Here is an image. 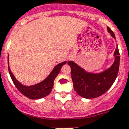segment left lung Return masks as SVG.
Here are the masks:
<instances>
[{
    "label": "left lung",
    "instance_id": "1",
    "mask_svg": "<svg viewBox=\"0 0 129 129\" xmlns=\"http://www.w3.org/2000/svg\"><path fill=\"white\" fill-rule=\"evenodd\" d=\"M108 31L112 37L116 39L115 35L109 27ZM114 55L115 61L112 65L104 72L93 74L85 71L73 61H68L71 68V76L74 88L77 94L84 98H95L105 94L111 87L118 76L119 67V52L116 47Z\"/></svg>",
    "mask_w": 129,
    "mask_h": 129
}]
</instances>
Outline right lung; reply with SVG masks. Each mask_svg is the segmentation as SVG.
Instances as JSON below:
<instances>
[{"label": "right lung", "mask_w": 129, "mask_h": 129, "mask_svg": "<svg viewBox=\"0 0 129 129\" xmlns=\"http://www.w3.org/2000/svg\"><path fill=\"white\" fill-rule=\"evenodd\" d=\"M8 57L9 55L8 56L9 73L14 85L19 90V92H21L24 95L31 100H38V99L43 98L50 94L53 86V81L59 73L62 66L67 63V62L64 61V62L58 64L57 65L54 67L49 76L41 83L32 85V86H25V85H22L16 79L13 73L11 72L10 68L9 67Z\"/></svg>", "instance_id": "obj_1"}]
</instances>
